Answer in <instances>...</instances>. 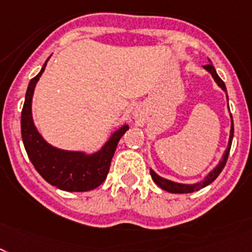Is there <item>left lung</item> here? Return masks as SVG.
Here are the masks:
<instances>
[{"label": "left lung", "instance_id": "1", "mask_svg": "<svg viewBox=\"0 0 252 252\" xmlns=\"http://www.w3.org/2000/svg\"><path fill=\"white\" fill-rule=\"evenodd\" d=\"M204 67L209 71V73L211 74V75H213V78L215 79V82L218 83V86L220 87L221 90L227 92L225 84H224L223 80H221L220 77H219V75L217 74V70H215V67L213 66V64H211L210 60H209V64L204 65ZM227 98H228V96H227ZM232 139H233V119H232V126H230L229 142H228V147H227V150H225V152H224L221 161L219 162V165H218L217 168H215L214 170H213V172H211L210 174H209L208 177L204 179V181L200 182V183H194V185H181V183H175V182L168 181V179L158 177V175L156 174L154 170H151V169H150V173H151L152 179H154V182H155L158 187L162 188L164 191L170 192V193H191V192L198 191V189H201V188H204V187H206L208 185H210L211 182H214L215 179L218 178V175L221 173V170H223V168L225 166V162H227V160H228V155H229V151H230V145H232Z\"/></svg>", "mask_w": 252, "mask_h": 252}]
</instances>
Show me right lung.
Listing matches in <instances>:
<instances>
[{"instance_id":"add662e5","label":"right lung","mask_w":252,"mask_h":252,"mask_svg":"<svg viewBox=\"0 0 252 252\" xmlns=\"http://www.w3.org/2000/svg\"><path fill=\"white\" fill-rule=\"evenodd\" d=\"M46 64L47 61L41 71L32 78L25 94L22 110V138L25 151L35 170L50 185L69 192L91 191L106 179L118 142L129 126H123L116 130L102 149L94 155L64 151L48 145L35 129L32 119V97Z\"/></svg>"}]
</instances>
